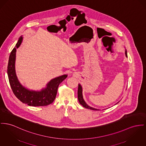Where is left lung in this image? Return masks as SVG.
<instances>
[{
    "label": "left lung",
    "mask_w": 146,
    "mask_h": 146,
    "mask_svg": "<svg viewBox=\"0 0 146 146\" xmlns=\"http://www.w3.org/2000/svg\"><path fill=\"white\" fill-rule=\"evenodd\" d=\"M125 54H126V56L127 57V51H125ZM78 101L80 102V104L85 108H86L88 109H90V110H99L98 109L96 108H94L93 107H90L88 105L86 104V103L85 102V101H84V98H83V96H82V88L81 86L80 85V84H78Z\"/></svg>",
    "instance_id": "obj_1"
}]
</instances>
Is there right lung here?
<instances>
[{"mask_svg":"<svg viewBox=\"0 0 146 146\" xmlns=\"http://www.w3.org/2000/svg\"><path fill=\"white\" fill-rule=\"evenodd\" d=\"M23 37L20 36L15 48L10 53L7 73L10 87L14 95L21 102L31 106H45L52 104L57 94L58 85L66 78L68 75H64L51 80L47 84V87L40 91H30L23 87L20 84L15 70V61L17 49L20 45Z\"/></svg>","mask_w":146,"mask_h":146,"instance_id":"add662e5","label":"right lung"}]
</instances>
